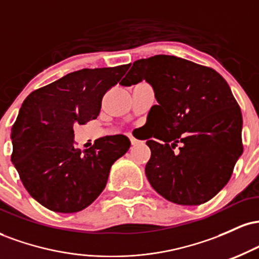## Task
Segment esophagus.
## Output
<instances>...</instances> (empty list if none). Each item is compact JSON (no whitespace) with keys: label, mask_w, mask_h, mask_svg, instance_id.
Instances as JSON below:
<instances>
[{"label":"esophagus","mask_w":259,"mask_h":259,"mask_svg":"<svg viewBox=\"0 0 259 259\" xmlns=\"http://www.w3.org/2000/svg\"><path fill=\"white\" fill-rule=\"evenodd\" d=\"M130 142H132V145H138L139 144V140L133 138V136H130Z\"/></svg>","instance_id":"esophagus-1"}]
</instances>
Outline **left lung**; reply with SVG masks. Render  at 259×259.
<instances>
[{"label": "left lung", "mask_w": 259, "mask_h": 259, "mask_svg": "<svg viewBox=\"0 0 259 259\" xmlns=\"http://www.w3.org/2000/svg\"><path fill=\"white\" fill-rule=\"evenodd\" d=\"M142 80L158 102L148 113L151 138L160 140L146 142L151 186L177 204L209 201L228 184L243 150L241 109L228 82L212 68L167 55L134 62L120 85Z\"/></svg>", "instance_id": "1"}]
</instances>
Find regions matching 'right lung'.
I'll list each match as a JSON object with an SVG mask.
<instances>
[{"label": "right lung", "instance_id": "obj_1", "mask_svg": "<svg viewBox=\"0 0 259 259\" xmlns=\"http://www.w3.org/2000/svg\"><path fill=\"white\" fill-rule=\"evenodd\" d=\"M130 65L81 69L32 91L12 126L11 160L34 200L58 213H74L96 200L113 163L127 152L124 135L75 148L74 125L96 119L102 97Z\"/></svg>", "mask_w": 259, "mask_h": 259}]
</instances>
